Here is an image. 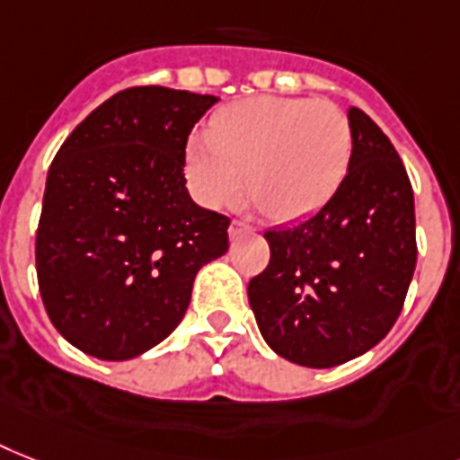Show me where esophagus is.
Segmentation results:
<instances>
[{
  "label": "esophagus",
  "mask_w": 460,
  "mask_h": 460,
  "mask_svg": "<svg viewBox=\"0 0 460 460\" xmlns=\"http://www.w3.org/2000/svg\"><path fill=\"white\" fill-rule=\"evenodd\" d=\"M248 234H252V226L245 222H241V219H234L229 226V238L231 241H236V238L241 236H248Z\"/></svg>",
  "instance_id": "1"
}]
</instances>
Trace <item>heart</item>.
I'll use <instances>...</instances> for the list:
<instances>
[{
  "instance_id": "obj_1",
  "label": "heart",
  "mask_w": 460,
  "mask_h": 460,
  "mask_svg": "<svg viewBox=\"0 0 460 460\" xmlns=\"http://www.w3.org/2000/svg\"><path fill=\"white\" fill-rule=\"evenodd\" d=\"M352 153V125L335 103L252 96L222 108L208 137L189 141L184 170L191 193L208 208L236 203L248 181L267 217L293 222L338 193Z\"/></svg>"
}]
</instances>
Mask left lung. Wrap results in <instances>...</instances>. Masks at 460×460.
Returning a JSON list of instances; mask_svg holds the SVG:
<instances>
[{
	"label": "left lung",
	"mask_w": 460,
	"mask_h": 460,
	"mask_svg": "<svg viewBox=\"0 0 460 460\" xmlns=\"http://www.w3.org/2000/svg\"><path fill=\"white\" fill-rule=\"evenodd\" d=\"M352 165L319 212L267 231L271 257L248 283L260 333L279 357L331 368L390 333L416 269V210L383 129L349 108Z\"/></svg>",
	"instance_id": "1"
}]
</instances>
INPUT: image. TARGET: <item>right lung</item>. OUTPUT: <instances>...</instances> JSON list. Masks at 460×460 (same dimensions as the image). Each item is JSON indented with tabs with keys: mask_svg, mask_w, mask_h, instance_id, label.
I'll return each mask as SVG.
<instances>
[{
	"mask_svg": "<svg viewBox=\"0 0 460 460\" xmlns=\"http://www.w3.org/2000/svg\"><path fill=\"white\" fill-rule=\"evenodd\" d=\"M217 96L132 87L103 101L49 167L37 283L56 331L89 357L134 359L184 319L229 217L186 191V141Z\"/></svg>",
	"mask_w": 460,
	"mask_h": 460,
	"instance_id": "obj_1",
	"label": "right lung"
}]
</instances>
